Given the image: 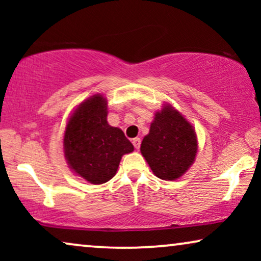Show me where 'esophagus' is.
Instances as JSON below:
<instances>
[{"label": "esophagus", "instance_id": "esophagus-1", "mask_svg": "<svg viewBox=\"0 0 261 261\" xmlns=\"http://www.w3.org/2000/svg\"><path fill=\"white\" fill-rule=\"evenodd\" d=\"M132 142H133L135 149L140 148V145H141V139L140 138H134L133 140H132Z\"/></svg>", "mask_w": 261, "mask_h": 261}]
</instances>
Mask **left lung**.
I'll list each match as a JSON object with an SVG mask.
<instances>
[{
  "instance_id": "1",
  "label": "left lung",
  "mask_w": 261,
  "mask_h": 261,
  "mask_svg": "<svg viewBox=\"0 0 261 261\" xmlns=\"http://www.w3.org/2000/svg\"><path fill=\"white\" fill-rule=\"evenodd\" d=\"M140 151L156 177L177 179L192 165L197 153L194 127L173 107L165 106L156 112Z\"/></svg>"
}]
</instances>
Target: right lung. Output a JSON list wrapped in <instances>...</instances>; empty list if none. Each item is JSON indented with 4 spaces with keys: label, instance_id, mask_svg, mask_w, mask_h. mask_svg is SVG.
I'll list each match as a JSON object with an SVG mask.
<instances>
[{
    "label": "right lung",
    "instance_id": "1",
    "mask_svg": "<svg viewBox=\"0 0 261 261\" xmlns=\"http://www.w3.org/2000/svg\"><path fill=\"white\" fill-rule=\"evenodd\" d=\"M107 115L106 98L102 95L91 96L74 110L64 134L67 164L91 184L112 179L122 155L134 149L120 128L110 126Z\"/></svg>",
    "mask_w": 261,
    "mask_h": 261
}]
</instances>
